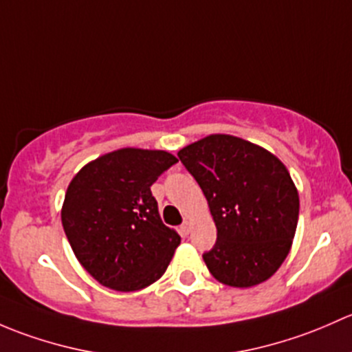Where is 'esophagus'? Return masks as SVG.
<instances>
[{
    "instance_id": "esophagus-1",
    "label": "esophagus",
    "mask_w": 352,
    "mask_h": 352,
    "mask_svg": "<svg viewBox=\"0 0 352 352\" xmlns=\"http://www.w3.org/2000/svg\"><path fill=\"white\" fill-rule=\"evenodd\" d=\"M190 230H191V222L190 220H184L183 226H181V232H183V234H188Z\"/></svg>"
}]
</instances>
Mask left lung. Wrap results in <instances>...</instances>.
Listing matches in <instances>:
<instances>
[{
    "label": "left lung",
    "mask_w": 352,
    "mask_h": 352,
    "mask_svg": "<svg viewBox=\"0 0 352 352\" xmlns=\"http://www.w3.org/2000/svg\"><path fill=\"white\" fill-rule=\"evenodd\" d=\"M217 226L203 261L220 283L248 288L273 276L298 223V191L283 162L256 144L208 135L177 152Z\"/></svg>",
    "instance_id": "obj_1"
}]
</instances>
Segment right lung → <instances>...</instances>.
<instances>
[{"instance_id": "add662e5", "label": "right lung", "mask_w": 352, "mask_h": 352, "mask_svg": "<svg viewBox=\"0 0 352 352\" xmlns=\"http://www.w3.org/2000/svg\"><path fill=\"white\" fill-rule=\"evenodd\" d=\"M177 159L164 151L120 149L72 177L63 227L79 263L117 292H135L168 270L181 237L166 227L151 186Z\"/></svg>"}]
</instances>
